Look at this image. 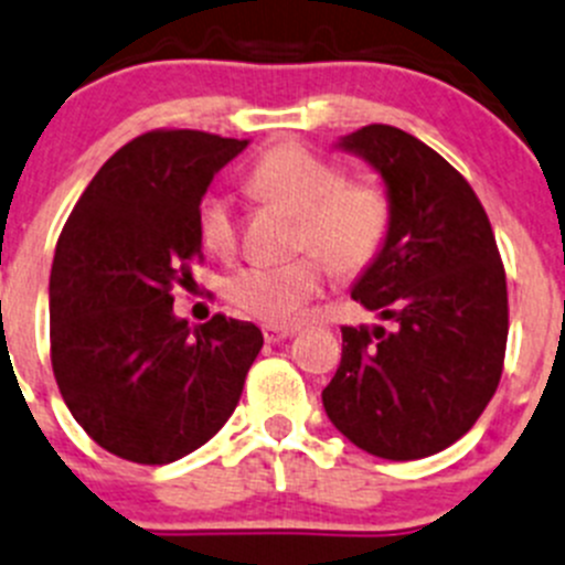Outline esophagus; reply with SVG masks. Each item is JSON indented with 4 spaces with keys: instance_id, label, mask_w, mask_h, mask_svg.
<instances>
[{
    "instance_id": "34e87169",
    "label": "esophagus",
    "mask_w": 565,
    "mask_h": 565,
    "mask_svg": "<svg viewBox=\"0 0 565 565\" xmlns=\"http://www.w3.org/2000/svg\"><path fill=\"white\" fill-rule=\"evenodd\" d=\"M291 335H297V330H294V327H277V324L263 327V338H266V343H279Z\"/></svg>"
}]
</instances>
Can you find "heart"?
Wrapping results in <instances>:
<instances>
[{"label":"heart","mask_w":565,"mask_h":565,"mask_svg":"<svg viewBox=\"0 0 565 565\" xmlns=\"http://www.w3.org/2000/svg\"><path fill=\"white\" fill-rule=\"evenodd\" d=\"M246 191L299 216L297 249L316 252L341 277L366 271L388 241L391 199L385 188L372 180H347L341 166L302 143L266 149L246 171ZM199 238L213 255L233 252L235 218L227 196L202 202ZM318 258L305 255L274 266L249 263L224 279V297L241 313L291 324L319 294L324 266Z\"/></svg>","instance_id":"b5f03b06"}]
</instances>
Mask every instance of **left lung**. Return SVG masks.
<instances>
[{
  "instance_id": "obj_1",
  "label": "left lung",
  "mask_w": 565,
  "mask_h": 565,
  "mask_svg": "<svg viewBox=\"0 0 565 565\" xmlns=\"http://www.w3.org/2000/svg\"><path fill=\"white\" fill-rule=\"evenodd\" d=\"M335 149L366 160L391 199L388 241L352 299L394 330L343 327L321 402L363 452L429 458L475 427L502 377L508 286L497 238L469 182L411 132L369 125Z\"/></svg>"
}]
</instances>
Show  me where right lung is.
Instances as JSON below:
<instances>
[{"label": "right lung", "instance_id": "right-lung-1", "mask_svg": "<svg viewBox=\"0 0 565 565\" xmlns=\"http://www.w3.org/2000/svg\"><path fill=\"white\" fill-rule=\"evenodd\" d=\"M249 141L154 130L118 149L74 205L50 277L57 388L107 452L163 466L233 416L263 347L252 321L174 316L202 257L199 205Z\"/></svg>", "mask_w": 565, "mask_h": 565}]
</instances>
